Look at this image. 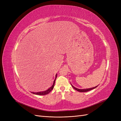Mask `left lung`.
I'll return each instance as SVG.
<instances>
[{
  "label": "left lung",
  "instance_id": "8db88e82",
  "mask_svg": "<svg viewBox=\"0 0 121 121\" xmlns=\"http://www.w3.org/2000/svg\"><path fill=\"white\" fill-rule=\"evenodd\" d=\"M72 87H73V88L75 89L77 91H79V92H87V91H90V90H92V89H94V88H95L96 87H97V86H96V87H93V88H91L86 89H79L77 88L74 87L73 86H72Z\"/></svg>",
  "mask_w": 121,
  "mask_h": 121
}]
</instances>
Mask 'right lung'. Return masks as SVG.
I'll return each mask as SVG.
<instances>
[{"instance_id":"obj_1","label":"right lung","mask_w":121,"mask_h":121,"mask_svg":"<svg viewBox=\"0 0 121 121\" xmlns=\"http://www.w3.org/2000/svg\"><path fill=\"white\" fill-rule=\"evenodd\" d=\"M57 77V75H56V79H55V80H54V82H53V84L52 86L50 87L48 89H47V90L45 91H42V92H32V93H33L34 94H36V95H46L47 94H48L51 91H52L53 89V87H54V84H55V81H56V78Z\"/></svg>"}]
</instances>
